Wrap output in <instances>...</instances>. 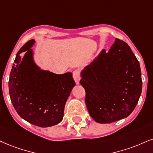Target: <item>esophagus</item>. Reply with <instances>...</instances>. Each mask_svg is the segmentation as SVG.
Here are the masks:
<instances>
[{"mask_svg": "<svg viewBox=\"0 0 153 153\" xmlns=\"http://www.w3.org/2000/svg\"><path fill=\"white\" fill-rule=\"evenodd\" d=\"M73 78L74 79L76 84H79L80 81V73L78 70H75L73 71Z\"/></svg>", "mask_w": 153, "mask_h": 153, "instance_id": "esophagus-1", "label": "esophagus"}]
</instances>
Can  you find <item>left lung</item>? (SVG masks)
<instances>
[{
  "label": "left lung",
  "instance_id": "1",
  "mask_svg": "<svg viewBox=\"0 0 153 153\" xmlns=\"http://www.w3.org/2000/svg\"><path fill=\"white\" fill-rule=\"evenodd\" d=\"M90 116L99 123H110L133 112L142 91L139 62L123 41L116 39L108 52L99 55L81 71Z\"/></svg>",
  "mask_w": 153,
  "mask_h": 153
}]
</instances>
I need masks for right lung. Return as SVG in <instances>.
I'll list each match as a JSON object with an SVG mask.
<instances>
[{"mask_svg": "<svg viewBox=\"0 0 153 153\" xmlns=\"http://www.w3.org/2000/svg\"><path fill=\"white\" fill-rule=\"evenodd\" d=\"M34 39L16 54L10 74L9 94L19 116L33 125L47 128L62 121L65 103L75 86L72 73L56 74L38 67L33 59Z\"/></svg>", "mask_w": 153, "mask_h": 153, "instance_id": "add662e5", "label": "right lung"}]
</instances>
